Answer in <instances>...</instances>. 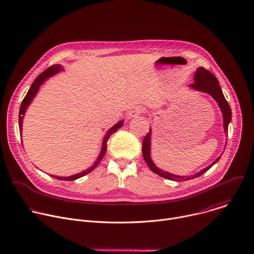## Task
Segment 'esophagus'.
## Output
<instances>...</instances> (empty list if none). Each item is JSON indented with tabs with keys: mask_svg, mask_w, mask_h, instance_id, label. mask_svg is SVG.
<instances>
[{
	"mask_svg": "<svg viewBox=\"0 0 254 254\" xmlns=\"http://www.w3.org/2000/svg\"><path fill=\"white\" fill-rule=\"evenodd\" d=\"M142 113H143V108H141V107L138 106V107H135V108H133V110L129 111L127 117H128L129 119H131V118H136L137 116L141 115Z\"/></svg>",
	"mask_w": 254,
	"mask_h": 254,
	"instance_id": "esophagus-1",
	"label": "esophagus"
}]
</instances>
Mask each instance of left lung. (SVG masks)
<instances>
[{
    "mask_svg": "<svg viewBox=\"0 0 254 254\" xmlns=\"http://www.w3.org/2000/svg\"><path fill=\"white\" fill-rule=\"evenodd\" d=\"M194 80H195V82L190 84V86L192 88H194L196 90H199V91H202V92H206V93L211 94V96L217 101V103H218L219 107L221 108V112L223 114L224 129H225V132L227 133L228 132V125H229V123L231 121V108H230L227 100L224 97V94L222 92V89L220 87L218 79H217L213 73H211L210 71H208L204 67H199L197 69V71H196V73H195ZM150 139H151V128H150V131L147 132L146 136H144L143 139H142L141 151H142L143 159H144V161H146V163L148 164V166L150 167V169L154 173H156L157 175H159V176H161V177H163L165 179H168V180L186 181V180H189V179H194V178L200 177L205 172H207L214 164H216L217 162H218L219 159H220V157H218L210 166H208L207 168L203 169L202 171H200L199 173H197L194 176H191V177L176 176V175L167 173L165 171H162L161 169H158V167H156V165L153 163V161L151 159V156H150V150H151L150 149V147H151V142H150L151 140ZM187 177L189 178L188 179H187Z\"/></svg>",
    "mask_w": 254,
    "mask_h": 254,
    "instance_id": "left-lung-1",
    "label": "left lung"
}]
</instances>
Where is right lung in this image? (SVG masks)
<instances>
[{
	"instance_id": "add662e5",
	"label": "right lung",
	"mask_w": 254,
	"mask_h": 254,
	"mask_svg": "<svg viewBox=\"0 0 254 254\" xmlns=\"http://www.w3.org/2000/svg\"><path fill=\"white\" fill-rule=\"evenodd\" d=\"M60 70H62V67L60 65H52L50 67H48L46 70H44L41 74H39L37 77H36V79L34 80L33 84L31 85L30 89L28 90L26 96L24 97L22 103H21V106H20V111H19V127H20V131H22V120H23V116L27 110L28 105L30 104V102L32 101L33 97L35 96V94L37 93L40 85L44 82V80H46L47 78H49L50 76L56 74L57 72H59ZM123 126V122H120L119 124H117L115 127H113L110 130L107 131V133L105 134L104 136V139H103V142H102V148H101V152H100V155L98 156L97 158V161L94 163V165L92 167H90L89 169H87L86 171L82 172V173H79V174H76V175H73V176H70V177H56V176H52L53 178L55 179H58V180H63V181H73V180H76L78 178H81L85 175H87L88 173H90L91 171H93L96 166L99 164V162L101 161V159L103 158L105 152H106V149H107V140L108 138H110V136L115 133L121 127Z\"/></svg>"
}]
</instances>
